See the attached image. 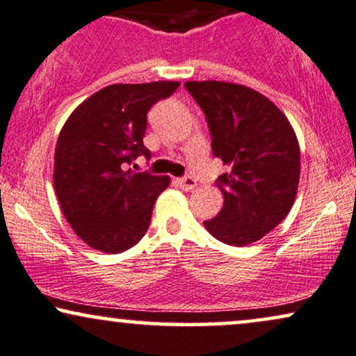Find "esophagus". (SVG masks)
Segmentation results:
<instances>
[{"mask_svg":"<svg viewBox=\"0 0 356 356\" xmlns=\"http://www.w3.org/2000/svg\"><path fill=\"white\" fill-rule=\"evenodd\" d=\"M177 186L182 188V191H193L197 187V182L193 177H184V179H177Z\"/></svg>","mask_w":356,"mask_h":356,"instance_id":"obj_1","label":"esophagus"}]
</instances>
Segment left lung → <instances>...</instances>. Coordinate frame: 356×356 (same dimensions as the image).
<instances>
[{"label":"left lung","instance_id":"left-lung-1","mask_svg":"<svg viewBox=\"0 0 356 356\" xmlns=\"http://www.w3.org/2000/svg\"><path fill=\"white\" fill-rule=\"evenodd\" d=\"M186 88L205 113L213 154L230 168L217 181L222 210L205 228L227 245H251L294 205L300 177L294 128L269 98L245 85L193 80Z\"/></svg>","mask_w":356,"mask_h":356}]
</instances>
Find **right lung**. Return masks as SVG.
<instances>
[{"label":"right lung","mask_w":356,"mask_h":356,"mask_svg":"<svg viewBox=\"0 0 356 356\" xmlns=\"http://www.w3.org/2000/svg\"><path fill=\"white\" fill-rule=\"evenodd\" d=\"M179 82L113 83L80 103L58 134L54 188L72 230L90 248L121 253L146 235L169 175L126 169L151 156L143 145L147 111Z\"/></svg>","instance_id":"add662e5"}]
</instances>
